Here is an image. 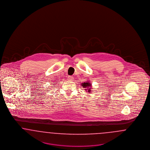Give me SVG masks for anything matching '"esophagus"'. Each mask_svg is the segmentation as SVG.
I'll return each instance as SVG.
<instances>
[{
    "label": "esophagus",
    "instance_id": "esophagus-1",
    "mask_svg": "<svg viewBox=\"0 0 150 150\" xmlns=\"http://www.w3.org/2000/svg\"><path fill=\"white\" fill-rule=\"evenodd\" d=\"M68 79L69 81H73V77H72V76H68Z\"/></svg>",
    "mask_w": 150,
    "mask_h": 150
}]
</instances>
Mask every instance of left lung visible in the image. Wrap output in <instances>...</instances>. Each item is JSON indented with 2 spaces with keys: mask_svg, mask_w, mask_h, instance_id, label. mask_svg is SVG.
<instances>
[{
  "mask_svg": "<svg viewBox=\"0 0 150 150\" xmlns=\"http://www.w3.org/2000/svg\"><path fill=\"white\" fill-rule=\"evenodd\" d=\"M81 85L83 86V88H87V89H85L86 90H88L87 91L88 93H91V84H90V82H89L88 81H86V82H83L81 83Z\"/></svg>",
  "mask_w": 150,
  "mask_h": 150,
  "instance_id": "left-lung-1",
  "label": "left lung"
}]
</instances>
